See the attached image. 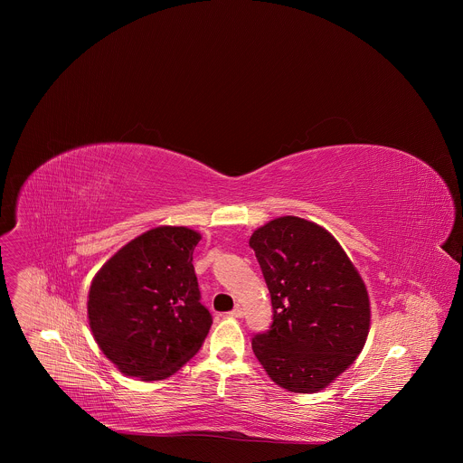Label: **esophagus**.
Listing matches in <instances>:
<instances>
[{
  "label": "esophagus",
  "mask_w": 463,
  "mask_h": 463,
  "mask_svg": "<svg viewBox=\"0 0 463 463\" xmlns=\"http://www.w3.org/2000/svg\"><path fill=\"white\" fill-rule=\"evenodd\" d=\"M228 316H230V317H233V319H241V317H244V310H242L241 307H237V308H233Z\"/></svg>",
  "instance_id": "34e87169"
}]
</instances>
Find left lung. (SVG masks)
<instances>
[{
	"label": "left lung",
	"instance_id": "obj_1",
	"mask_svg": "<svg viewBox=\"0 0 463 463\" xmlns=\"http://www.w3.org/2000/svg\"><path fill=\"white\" fill-rule=\"evenodd\" d=\"M250 246L272 303L270 330L251 345L269 378L298 394L323 391L362 353L371 326L367 287L323 226L285 215L257 228Z\"/></svg>",
	"mask_w": 463,
	"mask_h": 463
}]
</instances>
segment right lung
I'll use <instances>...</instances> for the list:
<instances>
[{
  "instance_id": "right-lung-1",
  "label": "right lung",
  "mask_w": 463,
  "mask_h": 463,
  "mask_svg": "<svg viewBox=\"0 0 463 463\" xmlns=\"http://www.w3.org/2000/svg\"><path fill=\"white\" fill-rule=\"evenodd\" d=\"M199 241L191 228L158 226L135 237L96 272L89 326L123 374L165 380L203 345L212 316L199 303L193 265Z\"/></svg>"
}]
</instances>
